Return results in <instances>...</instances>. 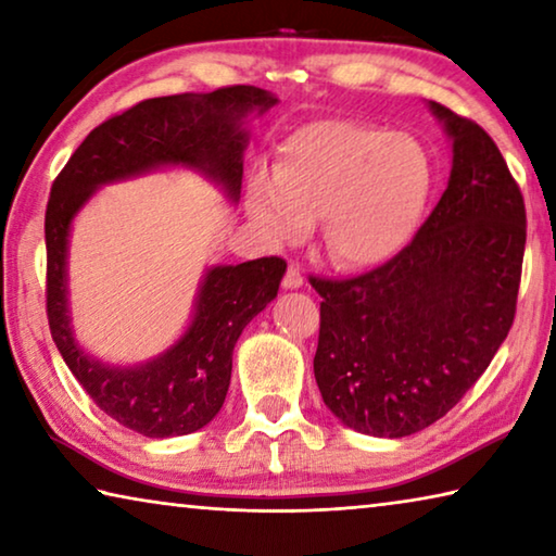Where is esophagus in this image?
Wrapping results in <instances>:
<instances>
[{
    "label": "esophagus",
    "instance_id": "34e87169",
    "mask_svg": "<svg viewBox=\"0 0 556 556\" xmlns=\"http://www.w3.org/2000/svg\"><path fill=\"white\" fill-rule=\"evenodd\" d=\"M281 287H285V289H301V287H304V277H301V271H299L296 265L287 267V275H285V281H281Z\"/></svg>",
    "mask_w": 556,
    "mask_h": 556
}]
</instances>
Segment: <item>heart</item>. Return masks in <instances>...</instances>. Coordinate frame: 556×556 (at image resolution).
I'll return each instance as SVG.
<instances>
[{"label": "heart", "mask_w": 556, "mask_h": 556, "mask_svg": "<svg viewBox=\"0 0 556 556\" xmlns=\"http://www.w3.org/2000/svg\"><path fill=\"white\" fill-rule=\"evenodd\" d=\"M429 188V156L414 137L324 119L281 142L275 172L252 174L244 211L275 244L301 240L318 218V242L333 265L370 269L407 244Z\"/></svg>", "instance_id": "1"}]
</instances>
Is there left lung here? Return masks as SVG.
Returning a JSON list of instances; mask_svg holds the SVG:
<instances>
[{
  "label": "left lung",
  "instance_id": "1",
  "mask_svg": "<svg viewBox=\"0 0 556 556\" xmlns=\"http://www.w3.org/2000/svg\"><path fill=\"white\" fill-rule=\"evenodd\" d=\"M451 142L446 191L414 240L368 275L312 279L326 407L348 429L400 439L434 425L491 365L515 318L525 203L491 137L427 102Z\"/></svg>",
  "mask_w": 556,
  "mask_h": 556
}]
</instances>
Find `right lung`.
Masks as SVG:
<instances>
[{
    "label": "right lung",
    "mask_w": 556,
    "mask_h": 556,
    "mask_svg": "<svg viewBox=\"0 0 556 556\" xmlns=\"http://www.w3.org/2000/svg\"><path fill=\"white\" fill-rule=\"evenodd\" d=\"M277 102L275 92L255 86L144 100L92 129L53 181L46 208L51 336L92 402L137 434L168 439L211 425L230 388L235 343L277 299L287 265L260 257L205 267L181 336L142 363L117 365L92 355L75 336L68 285L73 223L102 186L164 168L199 174L238 205L250 119Z\"/></svg>",
    "instance_id": "add662e5"
}]
</instances>
